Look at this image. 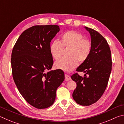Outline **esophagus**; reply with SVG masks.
<instances>
[{"instance_id": "esophagus-1", "label": "esophagus", "mask_w": 124, "mask_h": 124, "mask_svg": "<svg viewBox=\"0 0 124 124\" xmlns=\"http://www.w3.org/2000/svg\"><path fill=\"white\" fill-rule=\"evenodd\" d=\"M65 80H66V81H69L71 80V78L69 75L65 74Z\"/></svg>"}]
</instances>
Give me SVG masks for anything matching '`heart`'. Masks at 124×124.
Wrapping results in <instances>:
<instances>
[{"instance_id":"1","label":"heart","mask_w":124,"mask_h":124,"mask_svg":"<svg viewBox=\"0 0 124 124\" xmlns=\"http://www.w3.org/2000/svg\"><path fill=\"white\" fill-rule=\"evenodd\" d=\"M68 49L69 57L62 58L56 61V68L70 72L74 70L78 61L83 63L87 60L91 52L92 45L89 39L84 38L81 33L75 30L68 31L62 34L60 41H54L50 44L49 51L52 58L58 60Z\"/></svg>"}]
</instances>
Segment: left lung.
<instances>
[{
	"instance_id": "8db88e82",
	"label": "left lung",
	"mask_w": 124,
	"mask_h": 124,
	"mask_svg": "<svg viewBox=\"0 0 124 124\" xmlns=\"http://www.w3.org/2000/svg\"><path fill=\"white\" fill-rule=\"evenodd\" d=\"M89 32L92 49L87 60L77 69L85 73L82 77L77 73L71 78L77 84L73 98L78 104L90 106L101 97L108 85L112 70V56L109 46L104 38L93 29L85 27Z\"/></svg>"
}]
</instances>
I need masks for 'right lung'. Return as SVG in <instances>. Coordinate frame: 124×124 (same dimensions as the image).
Masks as SVG:
<instances>
[{
    "instance_id": "right-lung-1",
    "label": "right lung",
    "mask_w": 124,
    "mask_h": 124,
    "mask_svg": "<svg viewBox=\"0 0 124 124\" xmlns=\"http://www.w3.org/2000/svg\"><path fill=\"white\" fill-rule=\"evenodd\" d=\"M59 31L57 25L30 27L20 35L12 49L15 83L24 99L38 109L53 104L56 90L64 80L63 71L60 69L46 73L54 63L50 42Z\"/></svg>"
}]
</instances>
